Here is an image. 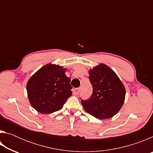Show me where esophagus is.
I'll list each match as a JSON object with an SVG mask.
<instances>
[{
  "instance_id": "34e87169",
  "label": "esophagus",
  "mask_w": 153,
  "mask_h": 153,
  "mask_svg": "<svg viewBox=\"0 0 153 153\" xmlns=\"http://www.w3.org/2000/svg\"><path fill=\"white\" fill-rule=\"evenodd\" d=\"M74 94L75 95H77V94H79V92H80V88H75L74 90Z\"/></svg>"
}]
</instances>
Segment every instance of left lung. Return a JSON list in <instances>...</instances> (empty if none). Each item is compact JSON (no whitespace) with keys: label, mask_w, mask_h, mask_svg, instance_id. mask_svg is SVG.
<instances>
[{"label":"left lung","mask_w":153,"mask_h":153,"mask_svg":"<svg viewBox=\"0 0 153 153\" xmlns=\"http://www.w3.org/2000/svg\"><path fill=\"white\" fill-rule=\"evenodd\" d=\"M89 74L92 94L88 100L81 99L83 107L97 119L112 117L123 106L125 87L115 72L105 64L94 67Z\"/></svg>","instance_id":"left-lung-1"}]
</instances>
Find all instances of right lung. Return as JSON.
I'll return each mask as SVG.
<instances>
[{
    "instance_id": "obj_1",
    "label": "right lung",
    "mask_w": 153,
    "mask_h": 153,
    "mask_svg": "<svg viewBox=\"0 0 153 153\" xmlns=\"http://www.w3.org/2000/svg\"><path fill=\"white\" fill-rule=\"evenodd\" d=\"M66 69L48 64L33 75L27 83L30 104L41 113L60 110L72 95L71 79L65 76Z\"/></svg>"
}]
</instances>
